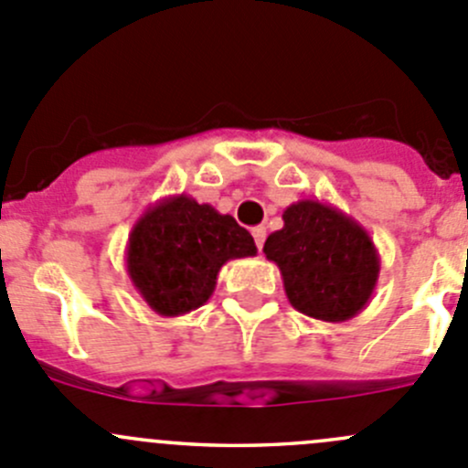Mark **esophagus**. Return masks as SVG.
I'll return each mask as SVG.
<instances>
[{"mask_svg": "<svg viewBox=\"0 0 468 468\" xmlns=\"http://www.w3.org/2000/svg\"><path fill=\"white\" fill-rule=\"evenodd\" d=\"M252 236H254V243H257V248L261 250L263 248V240H266V228H252Z\"/></svg>", "mask_w": 468, "mask_h": 468, "instance_id": "34e87169", "label": "esophagus"}]
</instances>
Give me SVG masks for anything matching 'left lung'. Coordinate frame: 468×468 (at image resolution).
<instances>
[{"instance_id": "8db88e82", "label": "left lung", "mask_w": 468, "mask_h": 468, "mask_svg": "<svg viewBox=\"0 0 468 468\" xmlns=\"http://www.w3.org/2000/svg\"><path fill=\"white\" fill-rule=\"evenodd\" d=\"M282 220L284 228L268 236L263 254L280 268L289 303L316 321L357 316L380 277V254L367 229L321 200L293 202Z\"/></svg>"}]
</instances>
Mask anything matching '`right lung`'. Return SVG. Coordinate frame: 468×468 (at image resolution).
Instances as JSON below:
<instances>
[{"label": "right lung", "instance_id": "right-lung-1", "mask_svg": "<svg viewBox=\"0 0 468 468\" xmlns=\"http://www.w3.org/2000/svg\"><path fill=\"white\" fill-rule=\"evenodd\" d=\"M254 254V239L232 216L179 193L143 211L129 232L124 266L147 307L173 318L211 298L229 259Z\"/></svg>", "mask_w": 468, "mask_h": 468}]
</instances>
